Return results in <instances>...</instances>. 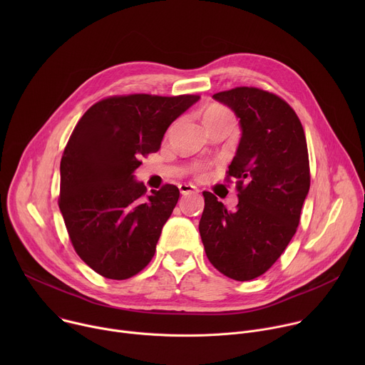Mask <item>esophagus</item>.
I'll return each instance as SVG.
<instances>
[{
  "label": "esophagus",
  "mask_w": 365,
  "mask_h": 365,
  "mask_svg": "<svg viewBox=\"0 0 365 365\" xmlns=\"http://www.w3.org/2000/svg\"><path fill=\"white\" fill-rule=\"evenodd\" d=\"M179 190L182 195H187V193H197L199 189L190 183H180L179 185Z\"/></svg>",
  "instance_id": "obj_1"
}]
</instances>
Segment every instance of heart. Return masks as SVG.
<instances>
[{
    "mask_svg": "<svg viewBox=\"0 0 365 365\" xmlns=\"http://www.w3.org/2000/svg\"><path fill=\"white\" fill-rule=\"evenodd\" d=\"M217 118H232V115H231V113L228 110H225L221 106H211L210 108L205 111L203 121H206V120H217Z\"/></svg>",
    "mask_w": 365,
    "mask_h": 365,
    "instance_id": "obj_1",
    "label": "heart"
}]
</instances>
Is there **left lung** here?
<instances>
[{
	"label": "left lung",
	"mask_w": 365,
	"mask_h": 365,
	"mask_svg": "<svg viewBox=\"0 0 365 365\" xmlns=\"http://www.w3.org/2000/svg\"><path fill=\"white\" fill-rule=\"evenodd\" d=\"M214 99L240 120L241 138L227 172L238 180V205L228 211L203 192L199 232L212 266L247 282L277 262L297 230L310 186L306 137L293 108L274 93L240 86Z\"/></svg>",
	"instance_id": "left-lung-1"
}]
</instances>
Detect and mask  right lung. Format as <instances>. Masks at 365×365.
Masks as SVG:
<instances>
[{
    "mask_svg": "<svg viewBox=\"0 0 365 365\" xmlns=\"http://www.w3.org/2000/svg\"><path fill=\"white\" fill-rule=\"evenodd\" d=\"M197 101V95L110 96L78 121L61 162L59 207L75 251L98 274L125 280L151 262L179 189L165 185L147 195L134 172Z\"/></svg>",
    "mask_w": 365,
    "mask_h": 365,
    "instance_id": "right-lung-1",
    "label": "right lung"
}]
</instances>
